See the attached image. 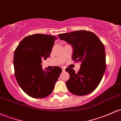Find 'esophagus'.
Here are the masks:
<instances>
[{
	"label": "esophagus",
	"mask_w": 121,
	"mask_h": 121,
	"mask_svg": "<svg viewBox=\"0 0 121 121\" xmlns=\"http://www.w3.org/2000/svg\"><path fill=\"white\" fill-rule=\"evenodd\" d=\"M61 68H62V70H63V72H64V71H65V68L64 67H62Z\"/></svg>",
	"instance_id": "obj_1"
}]
</instances>
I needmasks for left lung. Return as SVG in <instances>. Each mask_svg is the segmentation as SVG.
Segmentation results:
<instances>
[{
  "label": "left lung",
  "instance_id": "left-lung-1",
  "mask_svg": "<svg viewBox=\"0 0 121 121\" xmlns=\"http://www.w3.org/2000/svg\"><path fill=\"white\" fill-rule=\"evenodd\" d=\"M61 40L70 44L73 48L72 59L81 63L78 73L67 68L70 75L66 82L72 94L83 96L95 90L106 71V53L104 45L94 33L78 30L58 35Z\"/></svg>",
  "mask_w": 121,
  "mask_h": 121
}]
</instances>
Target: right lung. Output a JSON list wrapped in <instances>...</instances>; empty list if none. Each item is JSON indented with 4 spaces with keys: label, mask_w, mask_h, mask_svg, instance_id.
Segmentation results:
<instances>
[{
    "label": "right lung",
    "mask_w": 121,
    "mask_h": 121,
    "mask_svg": "<svg viewBox=\"0 0 121 121\" xmlns=\"http://www.w3.org/2000/svg\"><path fill=\"white\" fill-rule=\"evenodd\" d=\"M57 37L35 34L25 37L14 52L15 76L22 90L34 98H43L53 91L62 69L43 70L42 60L49 57Z\"/></svg>",
    "instance_id": "1"
}]
</instances>
